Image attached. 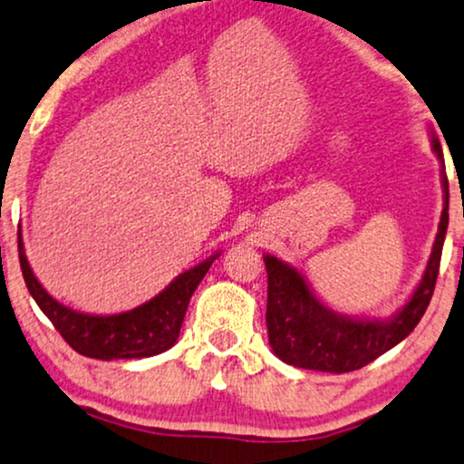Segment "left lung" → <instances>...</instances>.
I'll use <instances>...</instances> for the list:
<instances>
[{
	"label": "left lung",
	"mask_w": 464,
	"mask_h": 464,
	"mask_svg": "<svg viewBox=\"0 0 464 464\" xmlns=\"http://www.w3.org/2000/svg\"><path fill=\"white\" fill-rule=\"evenodd\" d=\"M430 144L441 163L443 212L422 280L413 290L410 301L394 316L367 320L333 312L312 293L305 277L293 265L271 255L263 256L265 267H267V314L265 318H267L269 345L280 361L293 367L314 369V372H356L403 342L416 329L430 304V296H433L443 239L448 231V176L441 144L433 131H430Z\"/></svg>",
	"instance_id": "8db88e82"
}]
</instances>
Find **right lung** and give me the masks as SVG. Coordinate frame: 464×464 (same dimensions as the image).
<instances>
[{"mask_svg":"<svg viewBox=\"0 0 464 464\" xmlns=\"http://www.w3.org/2000/svg\"><path fill=\"white\" fill-rule=\"evenodd\" d=\"M218 256L220 252H216L203 263L184 271L168 288L133 310L112 314V316H97V314L72 310L46 293V288L29 267L23 236L18 231V261H21L23 277L31 296L54 324V329L61 333V337L78 354L99 358V361L148 358L169 350L180 335L190 296Z\"/></svg>","mask_w":464,"mask_h":464,"instance_id":"1","label":"right lung"}]
</instances>
